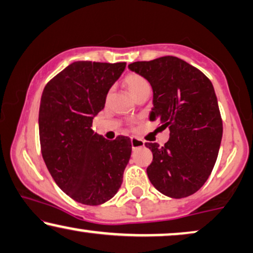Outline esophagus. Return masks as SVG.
I'll use <instances>...</instances> for the list:
<instances>
[{
  "label": "esophagus",
  "mask_w": 253,
  "mask_h": 253,
  "mask_svg": "<svg viewBox=\"0 0 253 253\" xmlns=\"http://www.w3.org/2000/svg\"><path fill=\"white\" fill-rule=\"evenodd\" d=\"M130 143H132L133 149H137V148H141L144 146L143 141L137 139V137H130Z\"/></svg>",
  "instance_id": "1"
}]
</instances>
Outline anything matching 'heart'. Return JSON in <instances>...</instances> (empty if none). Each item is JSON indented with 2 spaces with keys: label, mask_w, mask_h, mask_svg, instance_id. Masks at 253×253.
<instances>
[{
  "label": "heart",
  "mask_w": 253,
  "mask_h": 253,
  "mask_svg": "<svg viewBox=\"0 0 253 253\" xmlns=\"http://www.w3.org/2000/svg\"><path fill=\"white\" fill-rule=\"evenodd\" d=\"M124 84L125 86L127 87V90H128L130 95L134 98L137 93L142 91L144 89H149V83H148V81L142 77L139 74H128L126 77H125L124 80Z\"/></svg>",
  "instance_id": "obj_1"
}]
</instances>
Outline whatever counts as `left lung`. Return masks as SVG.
<instances>
[{
  "label": "left lung",
  "instance_id": "obj_1",
  "mask_svg": "<svg viewBox=\"0 0 253 253\" xmlns=\"http://www.w3.org/2000/svg\"><path fill=\"white\" fill-rule=\"evenodd\" d=\"M153 87L150 120L169 128L160 147L147 142L153 162L147 168L157 191L174 199L197 192L210 177L222 140V119L213 84L199 69L176 56L128 65Z\"/></svg>",
  "mask_w": 253,
  "mask_h": 253
}]
</instances>
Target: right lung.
<instances>
[{"instance_id": "1", "label": "right lung", "mask_w": 253, "mask_h": 253, "mask_svg": "<svg viewBox=\"0 0 253 253\" xmlns=\"http://www.w3.org/2000/svg\"><path fill=\"white\" fill-rule=\"evenodd\" d=\"M125 67L126 62H73L42 91V158L56 185L83 205L97 206L114 197L132 154L128 137L109 141L91 129L92 119L104 109L107 92Z\"/></svg>"}]
</instances>
